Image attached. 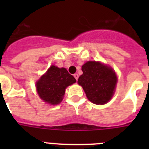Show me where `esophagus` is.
<instances>
[{"mask_svg": "<svg viewBox=\"0 0 149 149\" xmlns=\"http://www.w3.org/2000/svg\"><path fill=\"white\" fill-rule=\"evenodd\" d=\"M74 78H75L76 80H77V79H78V74H77V73L74 74Z\"/></svg>", "mask_w": 149, "mask_h": 149, "instance_id": "1", "label": "esophagus"}]
</instances>
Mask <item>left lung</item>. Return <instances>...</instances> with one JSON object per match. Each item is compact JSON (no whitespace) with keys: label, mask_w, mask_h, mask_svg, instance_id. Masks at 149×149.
<instances>
[{"label":"left lung","mask_w":149,"mask_h":149,"mask_svg":"<svg viewBox=\"0 0 149 149\" xmlns=\"http://www.w3.org/2000/svg\"><path fill=\"white\" fill-rule=\"evenodd\" d=\"M83 74L77 84L81 85L88 99L95 104H104L115 92L117 77L112 68L98 62L89 61L82 66Z\"/></svg>","instance_id":"8db88e82"}]
</instances>
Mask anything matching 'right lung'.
<instances>
[{
    "label": "right lung",
    "mask_w": 149,
    "mask_h": 149,
    "mask_svg": "<svg viewBox=\"0 0 149 149\" xmlns=\"http://www.w3.org/2000/svg\"><path fill=\"white\" fill-rule=\"evenodd\" d=\"M76 82L75 78L65 68L51 65L45 74L36 83V89L41 99L50 104H58L65 94V88Z\"/></svg>",
    "instance_id": "obj_1"
}]
</instances>
